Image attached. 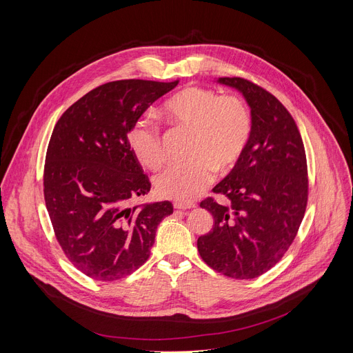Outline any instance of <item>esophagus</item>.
Returning <instances> with one entry per match:
<instances>
[{
    "instance_id": "34e87169",
    "label": "esophagus",
    "mask_w": 353,
    "mask_h": 353,
    "mask_svg": "<svg viewBox=\"0 0 353 353\" xmlns=\"http://www.w3.org/2000/svg\"><path fill=\"white\" fill-rule=\"evenodd\" d=\"M173 206H174V209H180V210H188V209L196 208L193 201H174Z\"/></svg>"
}]
</instances>
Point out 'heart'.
I'll list each match as a JSON object with an SVG mask.
<instances>
[{
    "mask_svg": "<svg viewBox=\"0 0 353 353\" xmlns=\"http://www.w3.org/2000/svg\"><path fill=\"white\" fill-rule=\"evenodd\" d=\"M161 111L170 121L193 128L188 150L192 159L165 167L154 177L156 192L161 197L180 201L194 197L213 180L216 169L229 172L245 154L252 136V117L242 99L188 87L167 99ZM128 141L143 165L157 169L161 164V137L152 119H137Z\"/></svg>",
    "mask_w": 353,
    "mask_h": 353,
    "instance_id": "heart-1",
    "label": "heart"
}]
</instances>
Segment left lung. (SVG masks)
<instances>
[{
	"mask_svg": "<svg viewBox=\"0 0 353 353\" xmlns=\"http://www.w3.org/2000/svg\"><path fill=\"white\" fill-rule=\"evenodd\" d=\"M250 108L252 136L245 154L214 186L229 205L200 203L213 228L197 239L212 269L233 279H253L281 261L299 230L307 201V165L299 130L285 105L245 79L220 77Z\"/></svg>",
	"mask_w": 353,
	"mask_h": 353,
	"instance_id": "1",
	"label": "left lung"
}]
</instances>
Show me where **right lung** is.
I'll return each instance as SVG.
<instances>
[{"label":"right lung","instance_id":"1","mask_svg":"<svg viewBox=\"0 0 353 353\" xmlns=\"http://www.w3.org/2000/svg\"><path fill=\"white\" fill-rule=\"evenodd\" d=\"M179 81L120 80L74 103L55 124L44 167V199L70 262L91 279L111 282L150 256L169 200L130 206L150 192L132 152L134 121Z\"/></svg>","mask_w":353,"mask_h":353}]
</instances>
